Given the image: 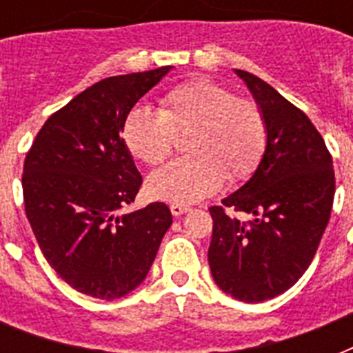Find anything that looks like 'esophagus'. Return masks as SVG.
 Instances as JSON below:
<instances>
[{"label": "esophagus", "instance_id": "esophagus-1", "mask_svg": "<svg viewBox=\"0 0 353 353\" xmlns=\"http://www.w3.org/2000/svg\"><path fill=\"white\" fill-rule=\"evenodd\" d=\"M170 210H172V214L174 216H183L185 212H188V207L187 205H179V203H172L170 205Z\"/></svg>", "mask_w": 353, "mask_h": 353}]
</instances>
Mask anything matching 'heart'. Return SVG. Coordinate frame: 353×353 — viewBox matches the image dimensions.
<instances>
[{
	"instance_id": "1",
	"label": "heart",
	"mask_w": 353,
	"mask_h": 353,
	"mask_svg": "<svg viewBox=\"0 0 353 353\" xmlns=\"http://www.w3.org/2000/svg\"><path fill=\"white\" fill-rule=\"evenodd\" d=\"M190 157L155 170L146 181L152 198L188 205L209 198L223 181L241 183L260 165L268 146L262 110L249 99L207 79L176 85L163 97L159 112L135 108L122 137L130 154L155 166L172 154L176 135H188Z\"/></svg>"
}]
</instances>
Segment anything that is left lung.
I'll list each match as a JSON object with an SVG mask.
<instances>
[{
  "label": "left lung",
  "mask_w": 353,
  "mask_h": 353,
  "mask_svg": "<svg viewBox=\"0 0 353 353\" xmlns=\"http://www.w3.org/2000/svg\"><path fill=\"white\" fill-rule=\"evenodd\" d=\"M268 126V146L252 177L210 207L209 265L220 290L243 302L284 293L310 268L335 194L323 135L304 112L254 74L236 69ZM245 212L247 222L234 216Z\"/></svg>",
  "instance_id": "1"
}]
</instances>
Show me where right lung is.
<instances>
[{
	"label": "right lung",
	"mask_w": 353,
	"mask_h": 353,
	"mask_svg": "<svg viewBox=\"0 0 353 353\" xmlns=\"http://www.w3.org/2000/svg\"><path fill=\"white\" fill-rule=\"evenodd\" d=\"M170 69L97 82L52 113L27 152V220L49 265L84 295L113 301L135 290L172 225L159 201L124 212L143 177L121 137L128 113Z\"/></svg>",
	"instance_id": "1"
}]
</instances>
